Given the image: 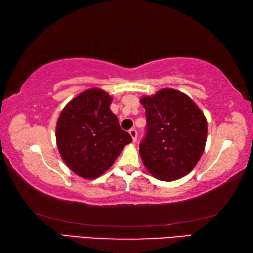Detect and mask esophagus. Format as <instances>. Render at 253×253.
Segmentation results:
<instances>
[{"mask_svg":"<svg viewBox=\"0 0 253 253\" xmlns=\"http://www.w3.org/2000/svg\"><path fill=\"white\" fill-rule=\"evenodd\" d=\"M129 134H130L131 138H132V142H136V140H137V130L135 129V128H131V129L129 130Z\"/></svg>","mask_w":253,"mask_h":253,"instance_id":"34e87169","label":"esophagus"}]
</instances>
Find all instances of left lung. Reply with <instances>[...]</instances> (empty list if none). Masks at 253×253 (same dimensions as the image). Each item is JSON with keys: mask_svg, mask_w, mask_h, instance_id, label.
<instances>
[{"mask_svg": "<svg viewBox=\"0 0 253 253\" xmlns=\"http://www.w3.org/2000/svg\"><path fill=\"white\" fill-rule=\"evenodd\" d=\"M147 130L139 145L145 168L160 181L191 172L204 152L208 123L195 102L181 91L162 89L143 97Z\"/></svg>", "mask_w": 253, "mask_h": 253, "instance_id": "1", "label": "left lung"}]
</instances>
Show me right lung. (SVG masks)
<instances>
[{"instance_id": "right-lung-1", "label": "right lung", "mask_w": 253, "mask_h": 253, "mask_svg": "<svg viewBox=\"0 0 253 253\" xmlns=\"http://www.w3.org/2000/svg\"><path fill=\"white\" fill-rule=\"evenodd\" d=\"M111 98L101 89L79 93L58 118L55 138L60 155L72 172L92 179L108 169L131 136L110 110Z\"/></svg>"}]
</instances>
